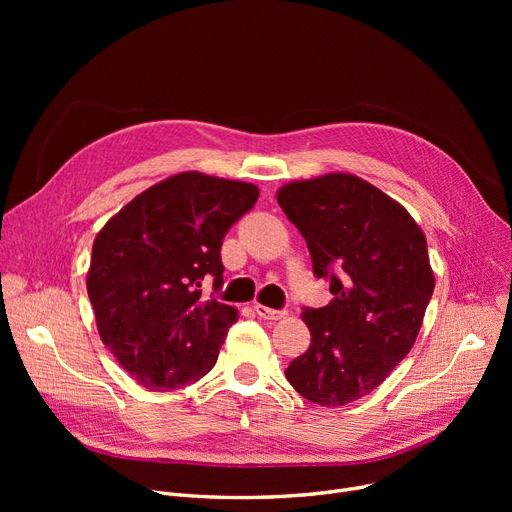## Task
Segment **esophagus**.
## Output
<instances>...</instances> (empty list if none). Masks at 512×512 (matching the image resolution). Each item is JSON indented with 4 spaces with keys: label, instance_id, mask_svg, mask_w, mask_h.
<instances>
[{
    "label": "esophagus",
    "instance_id": "34e87169",
    "mask_svg": "<svg viewBox=\"0 0 512 512\" xmlns=\"http://www.w3.org/2000/svg\"><path fill=\"white\" fill-rule=\"evenodd\" d=\"M255 311H257V315L261 319H272V321L286 315V309H270V307H265V305H255Z\"/></svg>",
    "mask_w": 512,
    "mask_h": 512
}]
</instances>
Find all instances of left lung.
Masks as SVG:
<instances>
[{
  "mask_svg": "<svg viewBox=\"0 0 512 512\" xmlns=\"http://www.w3.org/2000/svg\"><path fill=\"white\" fill-rule=\"evenodd\" d=\"M278 203L332 292L326 307H303L311 344L286 380L315 405L342 407L413 348L434 294L427 242L405 207L351 174L290 182Z\"/></svg>",
  "mask_w": 512,
  "mask_h": 512,
  "instance_id": "8db88e82",
  "label": "left lung"
}]
</instances>
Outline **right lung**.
Returning <instances> with one entry per match:
<instances>
[{
    "mask_svg": "<svg viewBox=\"0 0 512 512\" xmlns=\"http://www.w3.org/2000/svg\"><path fill=\"white\" fill-rule=\"evenodd\" d=\"M257 186L199 172L176 174L134 197L93 242L89 299L103 344L147 390H178L218 361L236 309L224 284L222 242L253 209Z\"/></svg>",
    "mask_w": 512,
    "mask_h": 512,
    "instance_id": "obj_1",
    "label": "right lung"
}]
</instances>
